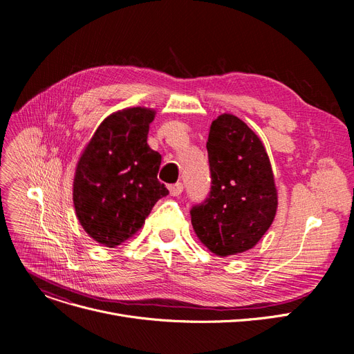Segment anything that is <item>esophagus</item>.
<instances>
[{"label": "esophagus", "mask_w": 354, "mask_h": 354, "mask_svg": "<svg viewBox=\"0 0 354 354\" xmlns=\"http://www.w3.org/2000/svg\"><path fill=\"white\" fill-rule=\"evenodd\" d=\"M169 192L172 196H179L183 192V183L182 182H176L169 187Z\"/></svg>", "instance_id": "1"}]
</instances>
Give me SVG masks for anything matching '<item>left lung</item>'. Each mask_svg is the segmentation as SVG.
<instances>
[{"mask_svg":"<svg viewBox=\"0 0 354 354\" xmlns=\"http://www.w3.org/2000/svg\"><path fill=\"white\" fill-rule=\"evenodd\" d=\"M211 191L191 208L201 243L219 257L251 250L271 227L277 189L266 149L234 115L212 122L207 142Z\"/></svg>","mask_w":354,"mask_h":354,"instance_id":"obj_1","label":"left lung"}]
</instances>
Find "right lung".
I'll return each mask as SVG.
<instances>
[{
    "label": "right lung",
    "instance_id": "right-lung-1",
    "mask_svg": "<svg viewBox=\"0 0 354 354\" xmlns=\"http://www.w3.org/2000/svg\"><path fill=\"white\" fill-rule=\"evenodd\" d=\"M155 111L124 109L106 118L86 146L73 183L84 231L109 248L132 236L169 194L158 179L162 156L147 145Z\"/></svg>",
    "mask_w": 354,
    "mask_h": 354
}]
</instances>
